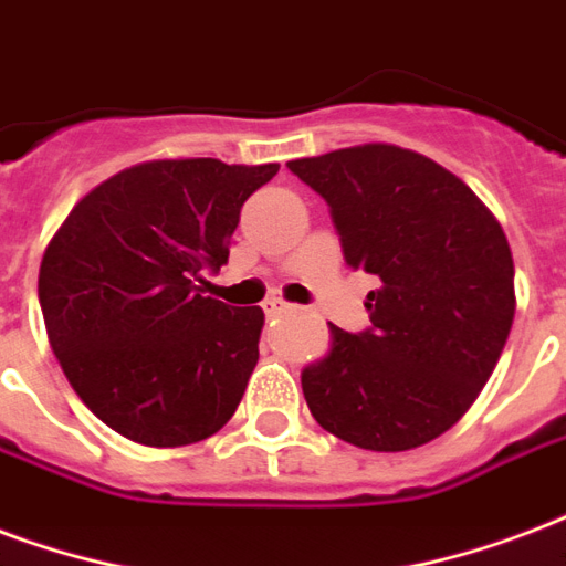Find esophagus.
Instances as JSON below:
<instances>
[{"instance_id": "obj_1", "label": "esophagus", "mask_w": 566, "mask_h": 566, "mask_svg": "<svg viewBox=\"0 0 566 566\" xmlns=\"http://www.w3.org/2000/svg\"><path fill=\"white\" fill-rule=\"evenodd\" d=\"M293 305H287L284 300H279V296H273V300L264 302V314L266 317H282V314H291Z\"/></svg>"}]
</instances>
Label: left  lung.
Listing matches in <instances>:
<instances>
[{
    "label": "left lung",
    "instance_id": "8db88e82",
    "mask_svg": "<svg viewBox=\"0 0 566 566\" xmlns=\"http://www.w3.org/2000/svg\"><path fill=\"white\" fill-rule=\"evenodd\" d=\"M329 205L344 261L379 282L370 329L329 326L302 370L314 421L365 451L427 446L465 416L511 335L513 258L499 219L448 168L398 145L287 163Z\"/></svg>",
    "mask_w": 566,
    "mask_h": 566
}]
</instances>
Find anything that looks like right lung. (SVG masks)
I'll use <instances>...</instances> for the list:
<instances>
[{"label":"right lung","mask_w":566,"mask_h":566,"mask_svg":"<svg viewBox=\"0 0 566 566\" xmlns=\"http://www.w3.org/2000/svg\"><path fill=\"white\" fill-rule=\"evenodd\" d=\"M279 171L150 159L76 201L41 261L38 300L82 403L120 437L192 446L228 424L258 365L264 312L201 296L240 207Z\"/></svg>","instance_id":"right-lung-1"}]
</instances>
